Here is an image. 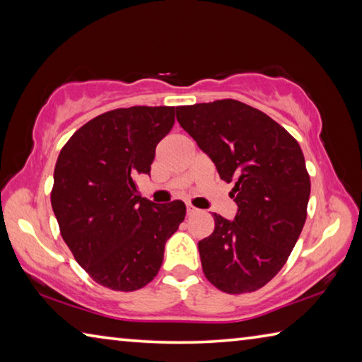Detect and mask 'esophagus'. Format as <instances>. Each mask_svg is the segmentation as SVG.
I'll return each mask as SVG.
<instances>
[{
  "label": "esophagus",
  "instance_id": "obj_1",
  "mask_svg": "<svg viewBox=\"0 0 362 362\" xmlns=\"http://www.w3.org/2000/svg\"><path fill=\"white\" fill-rule=\"evenodd\" d=\"M196 212H198V209H196V207L187 206V216H193V214H196Z\"/></svg>",
  "mask_w": 362,
  "mask_h": 362
}]
</instances>
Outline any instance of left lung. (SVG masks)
Here are the masks:
<instances>
[{"label": "left lung", "instance_id": "1", "mask_svg": "<svg viewBox=\"0 0 362 362\" xmlns=\"http://www.w3.org/2000/svg\"><path fill=\"white\" fill-rule=\"evenodd\" d=\"M175 115L220 179L235 185V220L214 214L216 228L198 243L206 278L226 293L260 289L305 225L311 185L302 148L268 115L233 99L177 107Z\"/></svg>", "mask_w": 362, "mask_h": 362}]
</instances>
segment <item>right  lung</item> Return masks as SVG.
I'll list each match as a JSON object with an SVG mask.
<instances>
[{
	"mask_svg": "<svg viewBox=\"0 0 362 362\" xmlns=\"http://www.w3.org/2000/svg\"><path fill=\"white\" fill-rule=\"evenodd\" d=\"M174 107L116 108L64 145L54 169L52 211L79 267L112 291L142 289L161 268L164 246L185 218L182 201L156 206L137 193Z\"/></svg>",
	"mask_w": 362,
	"mask_h": 362,
	"instance_id": "1",
	"label": "right lung"
}]
</instances>
